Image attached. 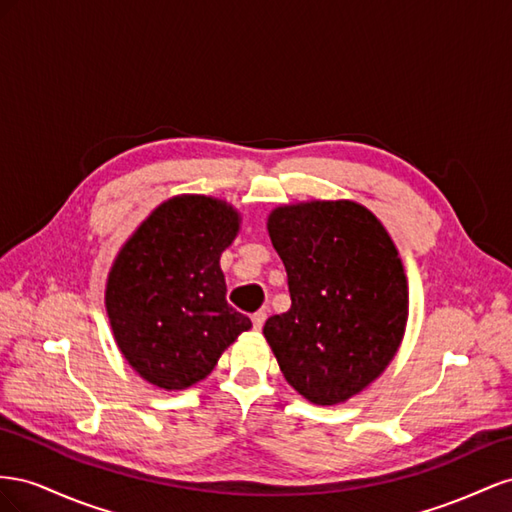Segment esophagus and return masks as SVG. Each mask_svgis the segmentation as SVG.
<instances>
[{
    "label": "esophagus",
    "instance_id": "1",
    "mask_svg": "<svg viewBox=\"0 0 512 512\" xmlns=\"http://www.w3.org/2000/svg\"><path fill=\"white\" fill-rule=\"evenodd\" d=\"M251 319H253V328H255V330H261V328H264V324H266L268 313H266V311H257Z\"/></svg>",
    "mask_w": 512,
    "mask_h": 512
}]
</instances>
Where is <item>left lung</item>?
<instances>
[{"mask_svg":"<svg viewBox=\"0 0 512 512\" xmlns=\"http://www.w3.org/2000/svg\"><path fill=\"white\" fill-rule=\"evenodd\" d=\"M291 309L264 337L287 384L315 405L352 399L397 356L410 313L407 276L390 233L362 203L300 201L268 216Z\"/></svg>","mask_w":512,"mask_h":512,"instance_id":"obj_1","label":"left lung"}]
</instances>
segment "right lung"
Here are the masks:
<instances>
[{"label": "right lung", "instance_id": "obj_1", "mask_svg": "<svg viewBox=\"0 0 512 512\" xmlns=\"http://www.w3.org/2000/svg\"><path fill=\"white\" fill-rule=\"evenodd\" d=\"M240 223L223 199L178 195L154 208L115 255L105 287L113 339L152 386L184 390L201 382L251 328L227 304L221 270Z\"/></svg>", "mask_w": 512, "mask_h": 512}]
</instances>
